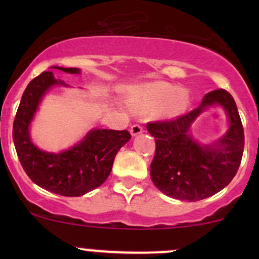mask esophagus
Returning a JSON list of instances; mask_svg holds the SVG:
<instances>
[{
    "instance_id": "1",
    "label": "esophagus",
    "mask_w": 259,
    "mask_h": 259,
    "mask_svg": "<svg viewBox=\"0 0 259 259\" xmlns=\"http://www.w3.org/2000/svg\"><path fill=\"white\" fill-rule=\"evenodd\" d=\"M130 133H132L133 137H135V135H138V134H140V133H143V126L140 124L132 125V127H130Z\"/></svg>"
}]
</instances>
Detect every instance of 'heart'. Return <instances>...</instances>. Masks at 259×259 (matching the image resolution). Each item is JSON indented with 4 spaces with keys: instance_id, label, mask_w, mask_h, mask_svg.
I'll return each instance as SVG.
<instances>
[{
    "instance_id": "1",
    "label": "heart",
    "mask_w": 259,
    "mask_h": 259,
    "mask_svg": "<svg viewBox=\"0 0 259 259\" xmlns=\"http://www.w3.org/2000/svg\"><path fill=\"white\" fill-rule=\"evenodd\" d=\"M126 103L138 113L150 111L159 106L161 115L173 117L182 114L189 105V93L185 89H177L173 83L155 81L129 89Z\"/></svg>"
}]
</instances>
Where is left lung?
<instances>
[{
  "label": "left lung",
  "instance_id": "obj_1",
  "mask_svg": "<svg viewBox=\"0 0 259 259\" xmlns=\"http://www.w3.org/2000/svg\"><path fill=\"white\" fill-rule=\"evenodd\" d=\"M221 105L230 119V129L217 143L198 145L189 127L205 107ZM155 138V154L150 164L154 185L164 194L197 202L215 194L232 182L241 165L244 130L236 101L224 89L205 94L200 105L171 120L148 122Z\"/></svg>",
  "mask_w": 259,
  "mask_h": 259
}]
</instances>
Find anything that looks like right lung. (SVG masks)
I'll list each match as a JSON object with an SVG mask.
<instances>
[{
  "instance_id": "1",
  "label": "right lung",
  "mask_w": 259,
  "mask_h": 259,
  "mask_svg": "<svg viewBox=\"0 0 259 259\" xmlns=\"http://www.w3.org/2000/svg\"><path fill=\"white\" fill-rule=\"evenodd\" d=\"M67 74H79L76 67H59ZM66 83L56 80L51 71L35 77L23 91L12 129L15 148L23 170L35 184L65 197H80L100 187L110 174L116 153L132 135L127 130L93 129L69 150L46 153L30 139V122L51 86Z\"/></svg>"
}]
</instances>
